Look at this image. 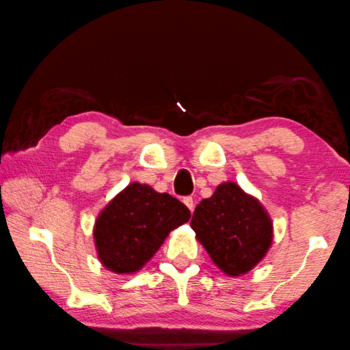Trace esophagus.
<instances>
[{"instance_id":"34e87169","label":"esophagus","mask_w":350,"mask_h":350,"mask_svg":"<svg viewBox=\"0 0 350 350\" xmlns=\"http://www.w3.org/2000/svg\"><path fill=\"white\" fill-rule=\"evenodd\" d=\"M183 203H185V205L189 208V211H194V200H193V197H183Z\"/></svg>"}]
</instances>
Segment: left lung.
<instances>
[{"label":"left lung","instance_id":"8db88e82","mask_svg":"<svg viewBox=\"0 0 350 350\" xmlns=\"http://www.w3.org/2000/svg\"><path fill=\"white\" fill-rule=\"evenodd\" d=\"M191 228L214 265L230 277L262 262L274 237L268 211L236 182L220 183L196 206Z\"/></svg>","mask_w":350,"mask_h":350}]
</instances>
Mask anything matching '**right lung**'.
Here are the masks:
<instances>
[{
  "mask_svg": "<svg viewBox=\"0 0 350 350\" xmlns=\"http://www.w3.org/2000/svg\"><path fill=\"white\" fill-rule=\"evenodd\" d=\"M189 217V209L176 197L133 182L107 203L94 221L99 262L114 274H135L150 262L168 234Z\"/></svg>",
  "mask_w": 350,
  "mask_h": 350,
  "instance_id": "add662e5",
  "label": "right lung"
}]
</instances>
